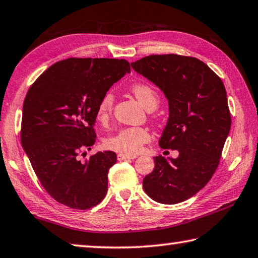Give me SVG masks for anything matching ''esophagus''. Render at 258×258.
Segmentation results:
<instances>
[{
  "mask_svg": "<svg viewBox=\"0 0 258 258\" xmlns=\"http://www.w3.org/2000/svg\"><path fill=\"white\" fill-rule=\"evenodd\" d=\"M136 155H126V154H117V160L122 161V160H128V159H136Z\"/></svg>",
  "mask_w": 258,
  "mask_h": 258,
  "instance_id": "34e87169",
  "label": "esophagus"
}]
</instances>
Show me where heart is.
I'll use <instances>...</instances> for the list:
<instances>
[{
    "label": "heart",
    "mask_w": 258,
    "mask_h": 258,
    "mask_svg": "<svg viewBox=\"0 0 258 258\" xmlns=\"http://www.w3.org/2000/svg\"><path fill=\"white\" fill-rule=\"evenodd\" d=\"M130 91L149 111H153L159 105V94L153 86L145 82H136L130 87ZM114 96L111 91L105 92L98 101L96 109L97 120L106 123L112 115ZM152 134L146 126H125L119 132L105 138L104 144L108 150L126 155L141 152L143 146L151 142Z\"/></svg>",
    "instance_id": "1"
}]
</instances>
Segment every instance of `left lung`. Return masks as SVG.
<instances>
[{
	"mask_svg": "<svg viewBox=\"0 0 258 258\" xmlns=\"http://www.w3.org/2000/svg\"><path fill=\"white\" fill-rule=\"evenodd\" d=\"M132 66L166 95L169 119L159 145L179 152L177 159L155 157L143 187L160 204L183 202L206 186L219 164L231 128L225 87L194 57L151 54Z\"/></svg>",
	"mask_w": 258,
	"mask_h": 258,
	"instance_id": "1",
	"label": "left lung"
}]
</instances>
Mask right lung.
I'll return each instance as SVG.
<instances>
[{
  "label": "right lung",
  "instance_id": "1",
  "mask_svg": "<svg viewBox=\"0 0 258 258\" xmlns=\"http://www.w3.org/2000/svg\"><path fill=\"white\" fill-rule=\"evenodd\" d=\"M130 73L125 59L67 58L35 80L24 100L22 145L43 188L70 208L86 210L104 199L112 151L82 162L96 142L98 101L114 82Z\"/></svg>",
  "mask_w": 258,
  "mask_h": 258
}]
</instances>
